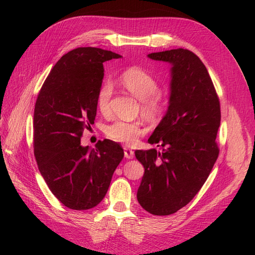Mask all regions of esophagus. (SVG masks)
Returning a JSON list of instances; mask_svg holds the SVG:
<instances>
[{"label":"esophagus","mask_w":255,"mask_h":255,"mask_svg":"<svg viewBox=\"0 0 255 255\" xmlns=\"http://www.w3.org/2000/svg\"><path fill=\"white\" fill-rule=\"evenodd\" d=\"M124 152H125V157L128 159H131V158H133V156H135V151L128 147L124 148Z\"/></svg>","instance_id":"1"}]
</instances>
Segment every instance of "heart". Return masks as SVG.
Returning <instances> with one entry per match:
<instances>
[{"label": "heart", "instance_id": "b5f03b06", "mask_svg": "<svg viewBox=\"0 0 255 255\" xmlns=\"http://www.w3.org/2000/svg\"><path fill=\"white\" fill-rule=\"evenodd\" d=\"M119 81L141 100L142 109L149 115L159 114L164 108L165 99L158 90V81L156 78L140 67H129L122 72ZM113 96V85L109 81H104L97 91L96 105L101 114L109 112V103ZM145 132V127L140 122H126L115 120L105 127L106 136L112 140L126 143L130 146L136 143L139 137Z\"/></svg>", "mask_w": 255, "mask_h": 255}]
</instances>
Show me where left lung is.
Listing matches in <instances>:
<instances>
[{
    "label": "left lung",
    "mask_w": 255,
    "mask_h": 255,
    "mask_svg": "<svg viewBox=\"0 0 255 255\" xmlns=\"http://www.w3.org/2000/svg\"><path fill=\"white\" fill-rule=\"evenodd\" d=\"M148 57L172 64L167 113L148 139L163 150L135 151L145 168L137 200L143 210L161 216L187 205L206 182L220 152L221 107L206 67L192 51L179 48Z\"/></svg>",
    "instance_id": "left-lung-1"
}]
</instances>
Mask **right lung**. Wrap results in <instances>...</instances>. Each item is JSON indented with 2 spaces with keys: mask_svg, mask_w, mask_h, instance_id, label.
Listing matches in <instances>:
<instances>
[{
  "mask_svg": "<svg viewBox=\"0 0 255 255\" xmlns=\"http://www.w3.org/2000/svg\"><path fill=\"white\" fill-rule=\"evenodd\" d=\"M120 55L99 48H77L55 63L38 95L33 116L36 164L53 195L71 210L103 201L124 158L118 142L104 139L82 147L83 130L95 123L96 96L104 62Z\"/></svg>",
  "mask_w": 255,
  "mask_h": 255,
  "instance_id": "obj_1",
  "label": "right lung"
}]
</instances>
